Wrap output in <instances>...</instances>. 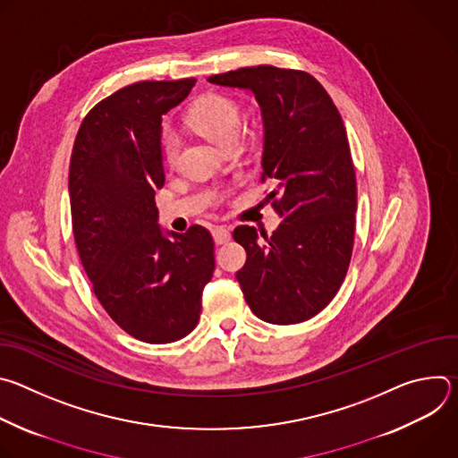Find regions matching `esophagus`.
I'll list each match as a JSON object with an SVG mask.
<instances>
[{"label":"esophagus","mask_w":458,"mask_h":458,"mask_svg":"<svg viewBox=\"0 0 458 458\" xmlns=\"http://www.w3.org/2000/svg\"><path fill=\"white\" fill-rule=\"evenodd\" d=\"M212 235H214V241L216 244H225L230 241V230L225 228V226H216L212 230Z\"/></svg>","instance_id":"34e87169"}]
</instances>
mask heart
Instances as JSON below:
<instances>
[{
  "instance_id": "heart-1",
  "label": "heart",
  "mask_w": 458,
  "mask_h": 458,
  "mask_svg": "<svg viewBox=\"0 0 458 458\" xmlns=\"http://www.w3.org/2000/svg\"><path fill=\"white\" fill-rule=\"evenodd\" d=\"M188 121L195 130H199L201 134L223 148L237 143L242 132V112L239 103L221 94L208 96L198 105H193L188 114ZM179 147V136L174 130L165 128L161 136V148L168 165L177 161Z\"/></svg>"
}]
</instances>
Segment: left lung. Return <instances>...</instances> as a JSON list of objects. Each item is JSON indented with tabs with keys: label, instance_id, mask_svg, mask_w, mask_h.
Here are the masks:
<instances>
[{
	"label": "left lung",
	"instance_id": "8db88e82",
	"mask_svg": "<svg viewBox=\"0 0 458 458\" xmlns=\"http://www.w3.org/2000/svg\"><path fill=\"white\" fill-rule=\"evenodd\" d=\"M251 90L265 121L263 177L283 219L267 235L237 226L246 250L235 274L250 310L270 324L315 317L339 292L353 251L357 181L343 117L324 87L304 71L257 64L208 78Z\"/></svg>",
	"mask_w": 458,
	"mask_h": 458
}]
</instances>
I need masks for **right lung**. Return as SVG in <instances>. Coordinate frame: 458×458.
<instances>
[{
    "label": "right lung",
    "instance_id": "right-lung-1",
    "mask_svg": "<svg viewBox=\"0 0 458 458\" xmlns=\"http://www.w3.org/2000/svg\"><path fill=\"white\" fill-rule=\"evenodd\" d=\"M195 78L140 81L99 101L72 148L69 191L81 265L110 318L138 341L186 337L214 276V239L199 225L168 233L157 225L156 190L165 184L161 117Z\"/></svg>",
    "mask_w": 458,
    "mask_h": 458
}]
</instances>
